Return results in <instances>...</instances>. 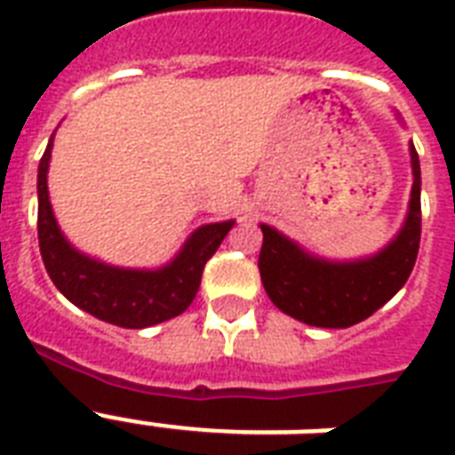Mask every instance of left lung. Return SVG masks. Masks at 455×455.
I'll return each mask as SVG.
<instances>
[{
  "label": "left lung",
  "instance_id": "obj_1",
  "mask_svg": "<svg viewBox=\"0 0 455 455\" xmlns=\"http://www.w3.org/2000/svg\"><path fill=\"white\" fill-rule=\"evenodd\" d=\"M413 188L409 217L380 255L332 264L307 252L262 224L259 276L278 309L316 328H349L389 302L409 281L420 248V163L411 144Z\"/></svg>",
  "mask_w": 455,
  "mask_h": 455
}]
</instances>
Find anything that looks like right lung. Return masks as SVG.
Masks as SVG:
<instances>
[{
    "label": "right lung",
    "mask_w": 455,
    "mask_h": 455,
    "mask_svg": "<svg viewBox=\"0 0 455 455\" xmlns=\"http://www.w3.org/2000/svg\"><path fill=\"white\" fill-rule=\"evenodd\" d=\"M49 157L52 141L39 160L37 172V238L42 262L53 285L75 307L120 328H148L188 309L200 288L207 259L217 252L234 221L198 228L177 259L164 269L134 271L108 267L80 255L60 234L46 191Z\"/></svg>",
    "instance_id": "add662e5"
}]
</instances>
